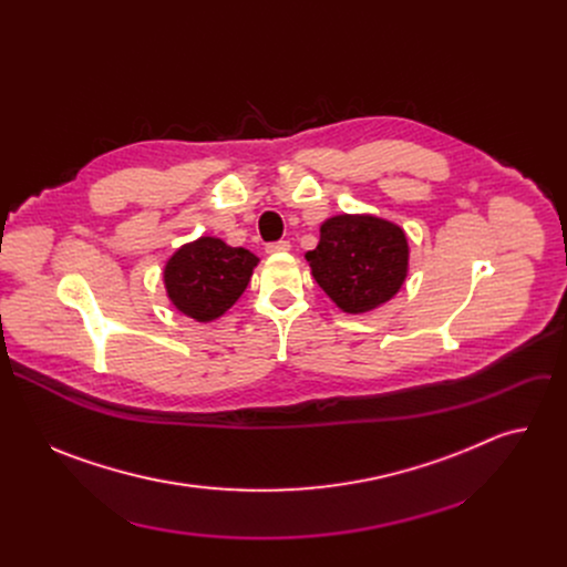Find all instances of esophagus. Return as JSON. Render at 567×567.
I'll list each match as a JSON object with an SVG mask.
<instances>
[{
	"mask_svg": "<svg viewBox=\"0 0 567 567\" xmlns=\"http://www.w3.org/2000/svg\"><path fill=\"white\" fill-rule=\"evenodd\" d=\"M291 249L289 241L280 239V241H271V245H267V254L269 256H278V254H287Z\"/></svg>",
	"mask_w": 567,
	"mask_h": 567,
	"instance_id": "obj_1",
	"label": "esophagus"
}]
</instances>
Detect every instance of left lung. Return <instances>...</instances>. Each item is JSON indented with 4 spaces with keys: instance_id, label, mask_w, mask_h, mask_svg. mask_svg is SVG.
Masks as SVG:
<instances>
[{
    "instance_id": "1",
    "label": "left lung",
    "mask_w": 567,
    "mask_h": 567,
    "mask_svg": "<svg viewBox=\"0 0 567 567\" xmlns=\"http://www.w3.org/2000/svg\"><path fill=\"white\" fill-rule=\"evenodd\" d=\"M307 262L318 287L346 313H368L396 296L409 276V237L390 219L343 213L320 224Z\"/></svg>"
}]
</instances>
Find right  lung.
<instances>
[{"instance_id": "obj_1", "label": "right lung", "mask_w": 567, "mask_h": 567, "mask_svg": "<svg viewBox=\"0 0 567 567\" xmlns=\"http://www.w3.org/2000/svg\"><path fill=\"white\" fill-rule=\"evenodd\" d=\"M260 258L224 239L202 235L182 245L164 267V287L175 309L197 322L221 318L245 293Z\"/></svg>"}]
</instances>
